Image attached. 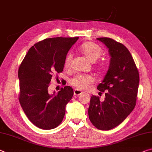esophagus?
<instances>
[{
	"mask_svg": "<svg viewBox=\"0 0 152 152\" xmlns=\"http://www.w3.org/2000/svg\"><path fill=\"white\" fill-rule=\"evenodd\" d=\"M82 93H83V92H82V91H80V90H78V89H74V94L75 95H81Z\"/></svg>",
	"mask_w": 152,
	"mask_h": 152,
	"instance_id": "obj_1",
	"label": "esophagus"
}]
</instances>
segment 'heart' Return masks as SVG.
<instances>
[{"instance_id": "1", "label": "heart", "mask_w": 152, "mask_h": 152, "mask_svg": "<svg viewBox=\"0 0 152 152\" xmlns=\"http://www.w3.org/2000/svg\"><path fill=\"white\" fill-rule=\"evenodd\" d=\"M80 50L83 55L91 62H95L102 54V49L98 45L92 42H87L81 45ZM72 55L71 53L66 55L64 59V66L66 69L71 66ZM92 77L86 74H78L71 79L70 84L78 89H85L93 83Z\"/></svg>"}]
</instances>
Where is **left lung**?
I'll return each mask as SVG.
<instances>
[{
    "label": "left lung",
    "instance_id": "1",
    "mask_svg": "<svg viewBox=\"0 0 152 152\" xmlns=\"http://www.w3.org/2000/svg\"><path fill=\"white\" fill-rule=\"evenodd\" d=\"M109 49L110 67L97 89L103 101L92 95L88 117L96 128L108 131L121 124L135 107L139 74L131 53L122 43L110 38H97Z\"/></svg>",
    "mask_w": 152,
    "mask_h": 152
}]
</instances>
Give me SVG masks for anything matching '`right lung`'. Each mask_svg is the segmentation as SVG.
I'll list each match as a JSON object with an SVG mask.
<instances>
[{
	"label": "right lung",
	"instance_id": "right-lung-1",
	"mask_svg": "<svg viewBox=\"0 0 152 152\" xmlns=\"http://www.w3.org/2000/svg\"><path fill=\"white\" fill-rule=\"evenodd\" d=\"M78 37L46 38L29 49L19 67V101L28 118L38 128L49 130L61 124L74 91L65 86L55 95L48 92L52 76L62 72L64 59Z\"/></svg>",
	"mask_w": 152,
	"mask_h": 152
}]
</instances>
